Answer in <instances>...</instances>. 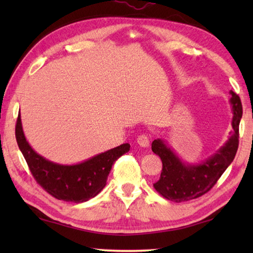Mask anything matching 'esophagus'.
Instances as JSON below:
<instances>
[{
    "label": "esophagus",
    "instance_id": "obj_1",
    "mask_svg": "<svg viewBox=\"0 0 253 253\" xmlns=\"http://www.w3.org/2000/svg\"><path fill=\"white\" fill-rule=\"evenodd\" d=\"M137 143H138V145H140L142 147H148L149 146L148 136L145 135V134L139 135L138 137H137Z\"/></svg>",
    "mask_w": 253,
    "mask_h": 253
}]
</instances>
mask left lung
Instances as JSON below:
<instances>
[{"mask_svg":"<svg viewBox=\"0 0 253 253\" xmlns=\"http://www.w3.org/2000/svg\"><path fill=\"white\" fill-rule=\"evenodd\" d=\"M232 106L233 131L226 143L208 160L200 164H185L165 142L157 138L152 143V151L161 157V177L154 184L163 198L173 202H184L208 193L217 179L233 162L239 146V125L242 117V105L237 93L230 90Z\"/></svg>","mask_w":253,"mask_h":253,"instance_id":"1","label":"left lung"}]
</instances>
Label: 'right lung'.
I'll list each match as a JSON object with an SVG mask.
<instances>
[{
	"instance_id": "1",
	"label": "right lung",
	"mask_w": 253,
	"mask_h": 253,
	"mask_svg": "<svg viewBox=\"0 0 253 253\" xmlns=\"http://www.w3.org/2000/svg\"><path fill=\"white\" fill-rule=\"evenodd\" d=\"M15 137L36 181L53 198L74 203L95 198L105 187L114 163L130 148L129 144H123L79 164H58L45 160L30 146L24 136L20 114Z\"/></svg>"
}]
</instances>
